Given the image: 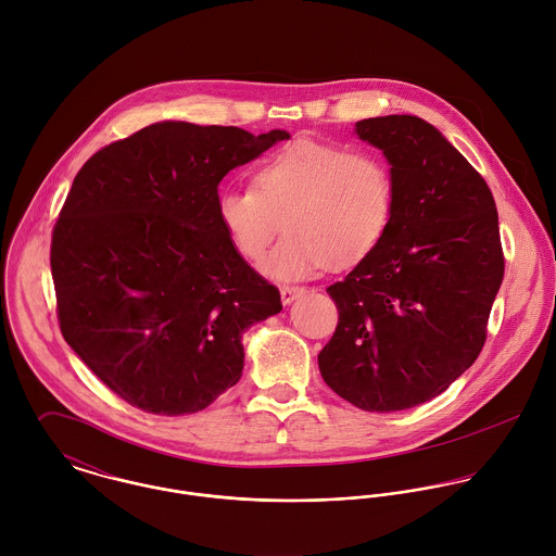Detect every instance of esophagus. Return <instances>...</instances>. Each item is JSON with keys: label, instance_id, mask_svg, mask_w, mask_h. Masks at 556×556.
Returning a JSON list of instances; mask_svg holds the SVG:
<instances>
[{"label": "esophagus", "instance_id": "1", "mask_svg": "<svg viewBox=\"0 0 556 556\" xmlns=\"http://www.w3.org/2000/svg\"><path fill=\"white\" fill-rule=\"evenodd\" d=\"M306 293V289H302V287H282L280 289V298H282V304L285 306H289V304H293L298 298H302Z\"/></svg>", "mask_w": 556, "mask_h": 556}]
</instances>
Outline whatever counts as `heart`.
<instances>
[{
	"label": "heart",
	"mask_w": 556,
	"mask_h": 556,
	"mask_svg": "<svg viewBox=\"0 0 556 556\" xmlns=\"http://www.w3.org/2000/svg\"><path fill=\"white\" fill-rule=\"evenodd\" d=\"M394 175L372 150L298 139L261 160L252 188L218 194V220L239 254L258 263L278 233L265 271L278 280L351 267L386 238L394 214Z\"/></svg>",
	"instance_id": "obj_1"
}]
</instances>
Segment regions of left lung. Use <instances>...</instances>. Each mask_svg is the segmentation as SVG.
<instances>
[{"label":"left lung","instance_id":"1","mask_svg":"<svg viewBox=\"0 0 556 556\" xmlns=\"http://www.w3.org/2000/svg\"><path fill=\"white\" fill-rule=\"evenodd\" d=\"M355 135L392 166L394 214L381 243L327 287L338 325L318 370L357 408L390 413L443 394L476 362L503 250L488 184L432 124L386 115Z\"/></svg>","mask_w":556,"mask_h":556}]
</instances>
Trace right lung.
Listing matches in <instances>:
<instances>
[{"label":"right lung","mask_w":556,"mask_h":556,"mask_svg":"<svg viewBox=\"0 0 556 556\" xmlns=\"http://www.w3.org/2000/svg\"><path fill=\"white\" fill-rule=\"evenodd\" d=\"M287 130L159 122L83 164L51 241L64 340L128 404L190 415L241 379L280 293L218 220V184Z\"/></svg>","instance_id":"right-lung-1"}]
</instances>
